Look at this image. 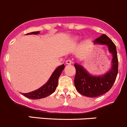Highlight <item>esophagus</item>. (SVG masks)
I'll return each instance as SVG.
<instances>
[{"instance_id":"34e87169","label":"esophagus","mask_w":127,"mask_h":127,"mask_svg":"<svg viewBox=\"0 0 127 127\" xmlns=\"http://www.w3.org/2000/svg\"><path fill=\"white\" fill-rule=\"evenodd\" d=\"M72 60H66V62H65V64L67 65H70V64H72Z\"/></svg>"}]
</instances>
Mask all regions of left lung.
Returning <instances> with one entry per match:
<instances>
[{
  "instance_id": "8db88e82",
  "label": "left lung",
  "mask_w": 127,
  "mask_h": 127,
  "mask_svg": "<svg viewBox=\"0 0 127 127\" xmlns=\"http://www.w3.org/2000/svg\"><path fill=\"white\" fill-rule=\"evenodd\" d=\"M94 44L105 45L112 55L111 68L103 75H93L82 65L75 64L76 75L74 84L77 91L88 97H96L105 94L113 86L118 74V57L115 45L106 35L103 34L94 41Z\"/></svg>"
}]
</instances>
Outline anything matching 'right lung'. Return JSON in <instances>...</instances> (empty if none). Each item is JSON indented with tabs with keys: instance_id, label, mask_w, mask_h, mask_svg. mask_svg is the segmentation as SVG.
I'll return each mask as SVG.
<instances>
[{
	"instance_id": "1",
	"label": "right lung",
	"mask_w": 127,
	"mask_h": 127,
	"mask_svg": "<svg viewBox=\"0 0 127 127\" xmlns=\"http://www.w3.org/2000/svg\"><path fill=\"white\" fill-rule=\"evenodd\" d=\"M39 32H33L27 33V35H37L38 34ZM64 64L59 66L53 72L51 77H50L49 80L47 82L46 84H45L43 86H42L37 90L29 93L22 94V95H24V96L29 98L33 99V100L43 98L47 97L49 95H51L56 90V88L58 85V80H59V77H60L62 72L63 71V70L64 69Z\"/></svg>"
}]
</instances>
